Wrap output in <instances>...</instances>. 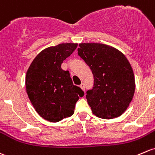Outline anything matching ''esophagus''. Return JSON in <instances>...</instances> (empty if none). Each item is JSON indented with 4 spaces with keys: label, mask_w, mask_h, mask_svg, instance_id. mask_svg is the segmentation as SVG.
Here are the masks:
<instances>
[{
    "label": "esophagus",
    "mask_w": 155,
    "mask_h": 155,
    "mask_svg": "<svg viewBox=\"0 0 155 155\" xmlns=\"http://www.w3.org/2000/svg\"><path fill=\"white\" fill-rule=\"evenodd\" d=\"M80 87L82 90H84V88H85V84H84V83H82V84H80Z\"/></svg>",
    "instance_id": "obj_1"
}]
</instances>
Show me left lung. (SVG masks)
<instances>
[{"label":"left lung","instance_id":"left-lung-1","mask_svg":"<svg viewBox=\"0 0 155 155\" xmlns=\"http://www.w3.org/2000/svg\"><path fill=\"white\" fill-rule=\"evenodd\" d=\"M78 55L90 67L94 84L87 91L93 114L102 119L121 116L135 91L133 70L126 57L113 47L99 43L79 44Z\"/></svg>","mask_w":155,"mask_h":155}]
</instances>
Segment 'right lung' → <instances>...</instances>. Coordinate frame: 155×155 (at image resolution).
<instances>
[{
    "instance_id": "obj_1",
    "label": "right lung",
    "mask_w": 155,
    "mask_h": 155,
    "mask_svg": "<svg viewBox=\"0 0 155 155\" xmlns=\"http://www.w3.org/2000/svg\"><path fill=\"white\" fill-rule=\"evenodd\" d=\"M77 44L64 43L42 50L31 63L26 75V88L37 113L48 121L57 123L71 117L84 91L73 84L68 71L61 69Z\"/></svg>"
}]
</instances>
